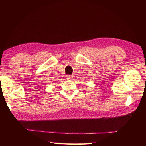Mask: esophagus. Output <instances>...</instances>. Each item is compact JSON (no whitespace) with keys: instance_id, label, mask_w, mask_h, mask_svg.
Listing matches in <instances>:
<instances>
[{"instance_id":"1","label":"esophagus","mask_w":146,"mask_h":146,"mask_svg":"<svg viewBox=\"0 0 146 146\" xmlns=\"http://www.w3.org/2000/svg\"><path fill=\"white\" fill-rule=\"evenodd\" d=\"M66 78L68 79V80H71V78H72V76H71V75H66Z\"/></svg>"}]
</instances>
